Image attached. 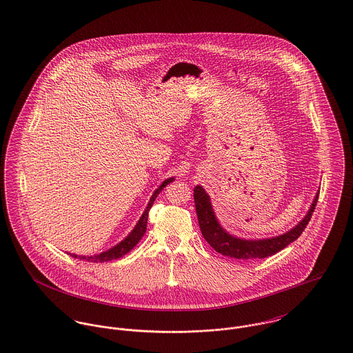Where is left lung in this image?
I'll use <instances>...</instances> for the list:
<instances>
[{
    "instance_id": "1",
    "label": "left lung",
    "mask_w": 353,
    "mask_h": 353,
    "mask_svg": "<svg viewBox=\"0 0 353 353\" xmlns=\"http://www.w3.org/2000/svg\"><path fill=\"white\" fill-rule=\"evenodd\" d=\"M318 196H319V191L314 197L313 204L309 212L306 214V216L290 232L274 238H265V239H241L234 235L229 234L219 225L215 216V212L212 210L210 196L205 194V191L200 185H196L194 190L196 214H197V221H199L203 238L218 253H222L223 256H228L232 259H241V260L265 259L268 256H272L274 253L280 252L281 249L288 246L291 242H294L296 238H299L310 222V218L316 205Z\"/></svg>"
}]
</instances>
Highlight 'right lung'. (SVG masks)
<instances>
[{
  "instance_id": "add662e5",
  "label": "right lung",
  "mask_w": 353,
  "mask_h": 353,
  "mask_svg": "<svg viewBox=\"0 0 353 353\" xmlns=\"http://www.w3.org/2000/svg\"><path fill=\"white\" fill-rule=\"evenodd\" d=\"M174 179L173 177H170V179H168V180H165L159 187H158L157 190L154 191V194L152 196V199H150V201H149V204H148V207H146V210H145V212L142 214V216H141V219L138 221V223H137V226L132 229V232L130 233V234L127 235L121 242H119L117 246H114V248H111L110 250H107V252H103V253H100V254H94V256H77V254H70V256H73L74 259H79V260H85V261H89V263H105V261H111V260H115V259H120V257H123L125 253H128L139 241H141V238L145 235L146 233V228H148V218H149V211H150V208H152V205H153V203H154V200H156V197H157L158 194L169 184V183H172Z\"/></svg>"
}]
</instances>
